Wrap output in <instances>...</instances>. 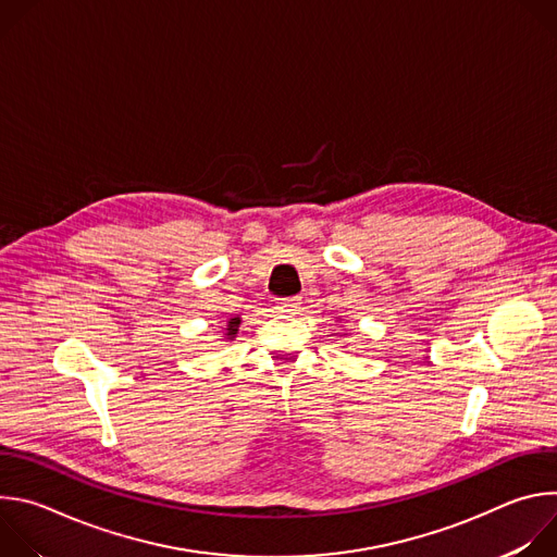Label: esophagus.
Listing matches in <instances>:
<instances>
[{
    "label": "esophagus",
    "mask_w": 557,
    "mask_h": 557,
    "mask_svg": "<svg viewBox=\"0 0 557 557\" xmlns=\"http://www.w3.org/2000/svg\"><path fill=\"white\" fill-rule=\"evenodd\" d=\"M301 299L299 297H284V299H277V310L282 312H295L299 308Z\"/></svg>",
    "instance_id": "1"
}]
</instances>
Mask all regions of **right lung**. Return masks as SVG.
<instances>
[{
	"label": "right lung",
	"instance_id": "right-lung-1",
	"mask_svg": "<svg viewBox=\"0 0 557 557\" xmlns=\"http://www.w3.org/2000/svg\"><path fill=\"white\" fill-rule=\"evenodd\" d=\"M240 317H231V320L226 322V329H224V339H233L237 335V329H240Z\"/></svg>",
	"mask_w": 557,
	"mask_h": 557
}]
</instances>
